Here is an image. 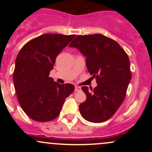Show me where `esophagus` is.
<instances>
[{
    "label": "esophagus",
    "instance_id": "obj_1",
    "mask_svg": "<svg viewBox=\"0 0 152 152\" xmlns=\"http://www.w3.org/2000/svg\"><path fill=\"white\" fill-rule=\"evenodd\" d=\"M80 90H81V88H80L79 86H75V91H79Z\"/></svg>",
    "mask_w": 152,
    "mask_h": 152
}]
</instances>
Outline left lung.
<instances>
[{"mask_svg": "<svg viewBox=\"0 0 152 152\" xmlns=\"http://www.w3.org/2000/svg\"><path fill=\"white\" fill-rule=\"evenodd\" d=\"M69 46L86 57L87 69L97 83L92 92L87 86L81 87L86 100L79 105L80 113L90 122L106 121L126 96L132 78L128 56L117 42L102 34L77 36Z\"/></svg>", "mask_w": 152, "mask_h": 152, "instance_id": "left-lung-1", "label": "left lung"}]
</instances>
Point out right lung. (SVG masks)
<instances>
[{
  "label": "right lung",
  "instance_id": "add662e5",
  "mask_svg": "<svg viewBox=\"0 0 152 152\" xmlns=\"http://www.w3.org/2000/svg\"><path fill=\"white\" fill-rule=\"evenodd\" d=\"M75 36L41 35L26 43L17 56L13 72L15 93L22 109L35 121L55 119L74 91V85L60 84L48 76L57 56Z\"/></svg>",
  "mask_w": 152,
  "mask_h": 152
}]
</instances>
